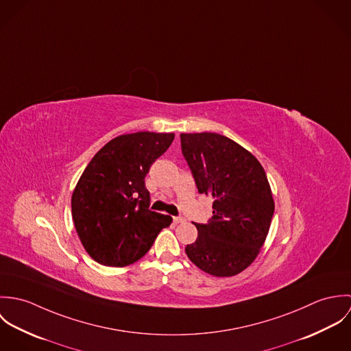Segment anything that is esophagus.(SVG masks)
<instances>
[{"label": "esophagus", "instance_id": "1", "mask_svg": "<svg viewBox=\"0 0 351 351\" xmlns=\"http://www.w3.org/2000/svg\"><path fill=\"white\" fill-rule=\"evenodd\" d=\"M173 221H174L176 224H180V223H184L185 219L181 217V216H174V217H173Z\"/></svg>", "mask_w": 351, "mask_h": 351}]
</instances>
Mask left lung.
Wrapping results in <instances>:
<instances>
[{"instance_id": "left-lung-1", "label": "left lung", "mask_w": 351, "mask_h": 351, "mask_svg": "<svg viewBox=\"0 0 351 351\" xmlns=\"http://www.w3.org/2000/svg\"><path fill=\"white\" fill-rule=\"evenodd\" d=\"M182 155L199 193L213 197V216L195 223L199 235L188 258L216 277H231L256 258L271 223L274 201L258 159L215 132L181 134Z\"/></svg>"}]
</instances>
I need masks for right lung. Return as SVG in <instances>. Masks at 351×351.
I'll return each mask as SVG.
<instances>
[{"mask_svg": "<svg viewBox=\"0 0 351 351\" xmlns=\"http://www.w3.org/2000/svg\"><path fill=\"white\" fill-rule=\"evenodd\" d=\"M174 134L135 132L108 142L89 162L71 196L77 234L104 266L121 267L150 250L173 219L151 210L145 178Z\"/></svg>", "mask_w": 351, "mask_h": 351, "instance_id": "1", "label": "right lung"}]
</instances>
